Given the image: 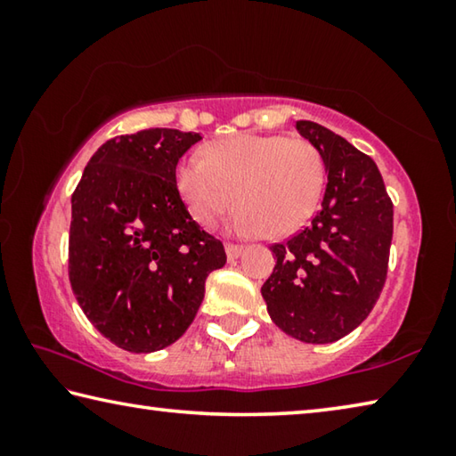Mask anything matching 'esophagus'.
I'll return each instance as SVG.
<instances>
[{
  "mask_svg": "<svg viewBox=\"0 0 456 456\" xmlns=\"http://www.w3.org/2000/svg\"><path fill=\"white\" fill-rule=\"evenodd\" d=\"M245 247L243 245H235V243H227L225 245V251H227V259L229 261H235L239 256H241Z\"/></svg>",
  "mask_w": 456,
  "mask_h": 456,
  "instance_id": "34e87169",
  "label": "esophagus"
}]
</instances>
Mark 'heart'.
<instances>
[{
	"instance_id": "1",
	"label": "heart",
	"mask_w": 456,
	"mask_h": 456,
	"mask_svg": "<svg viewBox=\"0 0 456 456\" xmlns=\"http://www.w3.org/2000/svg\"><path fill=\"white\" fill-rule=\"evenodd\" d=\"M326 167L304 138L241 133L213 141L205 159L189 157L176 168V189L192 217L215 227L235 207L237 229L288 237L318 207Z\"/></svg>"
}]
</instances>
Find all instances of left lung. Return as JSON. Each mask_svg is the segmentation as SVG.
<instances>
[{
  "label": "left lung",
  "instance_id": "1",
  "mask_svg": "<svg viewBox=\"0 0 456 456\" xmlns=\"http://www.w3.org/2000/svg\"><path fill=\"white\" fill-rule=\"evenodd\" d=\"M296 128L320 151L328 184L310 225L272 245L277 261L261 296L285 334L330 344L358 328L380 297L395 207L368 154L315 122Z\"/></svg>",
  "mask_w": 456,
  "mask_h": 456
}]
</instances>
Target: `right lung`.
Wrapping results in <instances>:
<instances>
[{
    "mask_svg": "<svg viewBox=\"0 0 456 456\" xmlns=\"http://www.w3.org/2000/svg\"><path fill=\"white\" fill-rule=\"evenodd\" d=\"M199 133L146 128L106 141L72 195L68 275L100 334L146 354L176 342L197 315L205 280L225 265L176 189V165Z\"/></svg>",
    "mask_w": 456,
    "mask_h": 456,
    "instance_id": "1",
    "label": "right lung"
}]
</instances>
